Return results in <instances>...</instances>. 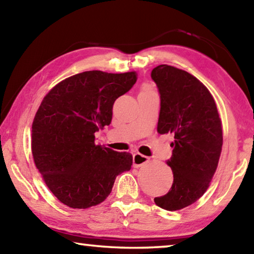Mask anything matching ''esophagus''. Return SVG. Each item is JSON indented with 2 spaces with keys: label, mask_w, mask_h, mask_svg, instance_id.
Listing matches in <instances>:
<instances>
[{
  "label": "esophagus",
  "mask_w": 254,
  "mask_h": 254,
  "mask_svg": "<svg viewBox=\"0 0 254 254\" xmlns=\"http://www.w3.org/2000/svg\"><path fill=\"white\" fill-rule=\"evenodd\" d=\"M148 162H149V158L143 156V154L141 153L133 154V166H134L135 168H139V167L147 165Z\"/></svg>",
  "instance_id": "esophagus-1"
}]
</instances>
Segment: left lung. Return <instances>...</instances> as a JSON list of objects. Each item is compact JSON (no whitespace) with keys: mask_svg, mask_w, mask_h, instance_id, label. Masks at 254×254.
Here are the masks:
<instances>
[{"mask_svg":"<svg viewBox=\"0 0 254 254\" xmlns=\"http://www.w3.org/2000/svg\"><path fill=\"white\" fill-rule=\"evenodd\" d=\"M151 78L160 94L157 130L171 133L173 156L167 160L174 183L154 203L167 210H178L195 203L207 190L220 160L223 133L212 94L189 72L159 65Z\"/></svg>","mask_w":254,"mask_h":254,"instance_id":"left-lung-1","label":"left lung"}]
</instances>
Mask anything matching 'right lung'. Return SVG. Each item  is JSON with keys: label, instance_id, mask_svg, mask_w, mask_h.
<instances>
[{"label": "right lung", "instance_id": "add662e5", "mask_svg": "<svg viewBox=\"0 0 254 254\" xmlns=\"http://www.w3.org/2000/svg\"><path fill=\"white\" fill-rule=\"evenodd\" d=\"M134 71H84L45 96L32 123L34 163L63 204L88 208L106 199L117 176L131 169L132 154L102 148L95 133L110 126L115 100L130 91Z\"/></svg>", "mask_w": 254, "mask_h": 254}]
</instances>
